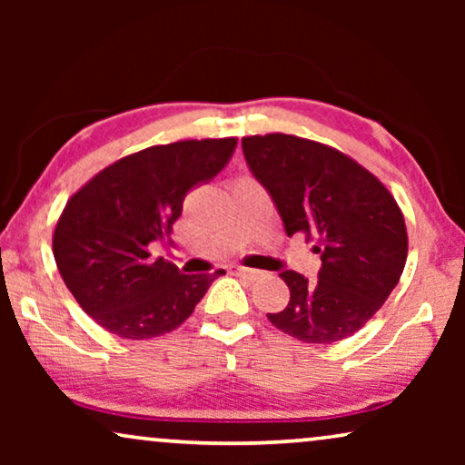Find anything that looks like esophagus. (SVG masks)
I'll return each instance as SVG.
<instances>
[{
    "mask_svg": "<svg viewBox=\"0 0 465 465\" xmlns=\"http://www.w3.org/2000/svg\"><path fill=\"white\" fill-rule=\"evenodd\" d=\"M231 272L232 275H239V277H245L250 279V282H253V279L260 277V271H253V269H245V266H231Z\"/></svg>",
    "mask_w": 465,
    "mask_h": 465,
    "instance_id": "obj_1",
    "label": "esophagus"
}]
</instances>
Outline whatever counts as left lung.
<instances>
[{
	"mask_svg": "<svg viewBox=\"0 0 465 465\" xmlns=\"http://www.w3.org/2000/svg\"><path fill=\"white\" fill-rule=\"evenodd\" d=\"M252 175L275 203L285 234L315 239L317 279L283 271L288 307L266 313L282 332L330 345L364 326L396 288L409 237L383 183L339 150L283 133L241 139Z\"/></svg>",
	"mask_w": 465,
	"mask_h": 465,
	"instance_id": "left-lung-1",
	"label": "left lung"
}]
</instances>
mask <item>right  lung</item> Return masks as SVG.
Here are the masks:
<instances>
[{"instance_id":"right-lung-1","label":"right lung","mask_w":465,"mask_h":465,"mask_svg":"<svg viewBox=\"0 0 465 465\" xmlns=\"http://www.w3.org/2000/svg\"><path fill=\"white\" fill-rule=\"evenodd\" d=\"M234 148V137L152 145L110 164L67 201L53 253L69 292L101 328L133 341L167 334L226 275H183L161 256L152 260L148 245L171 241L188 190L218 175Z\"/></svg>"}]
</instances>
